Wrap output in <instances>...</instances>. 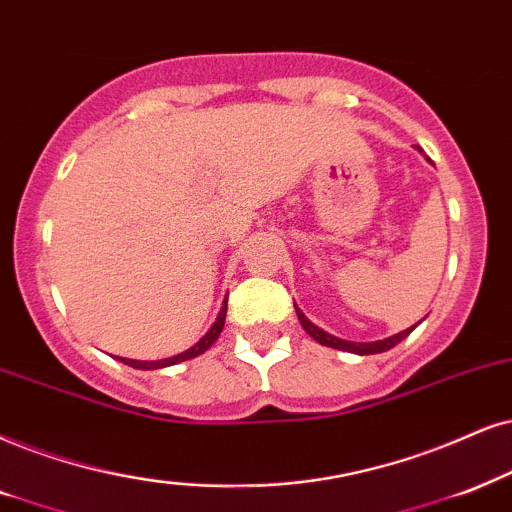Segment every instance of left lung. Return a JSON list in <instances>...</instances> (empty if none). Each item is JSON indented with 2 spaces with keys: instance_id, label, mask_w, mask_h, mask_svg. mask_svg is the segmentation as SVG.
Returning <instances> with one entry per match:
<instances>
[{
  "instance_id": "left-lung-1",
  "label": "left lung",
  "mask_w": 512,
  "mask_h": 512,
  "mask_svg": "<svg viewBox=\"0 0 512 512\" xmlns=\"http://www.w3.org/2000/svg\"><path fill=\"white\" fill-rule=\"evenodd\" d=\"M295 312H297V319H300V323H302V328L304 331H307L309 335H312V338L319 342V345H326V347H333V349H342V352H352V354H361V357H364V354H380V352H387V349H392L394 345H399L401 340L406 338V335H409L413 328L418 326H411V328H406V331H401V333H397V335H390V338H385V340H375V342H352V340H340V338H335V335H331V333H326V331H321L319 326H314L312 321L307 319V316H304L300 309L295 307Z\"/></svg>"
}]
</instances>
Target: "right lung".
Returning <instances> with one entry per match:
<instances>
[{"label": "right lung", "mask_w": 512, "mask_h": 512, "mask_svg": "<svg viewBox=\"0 0 512 512\" xmlns=\"http://www.w3.org/2000/svg\"><path fill=\"white\" fill-rule=\"evenodd\" d=\"M224 321H226V300H224V304H222V309H219V316L215 319V323H212V326H210V331L205 333L203 338H200V340L196 342V345L186 349V352L177 354V357L160 359V361H137V359H122V357H118V359L122 361V364H127V366H132V368H139V371H153V368L174 366V364H179V361H186V359L198 357V354H203L205 349H210L212 345H215V340L219 338V333H222V328H224Z\"/></svg>", "instance_id": "add662e5"}]
</instances>
